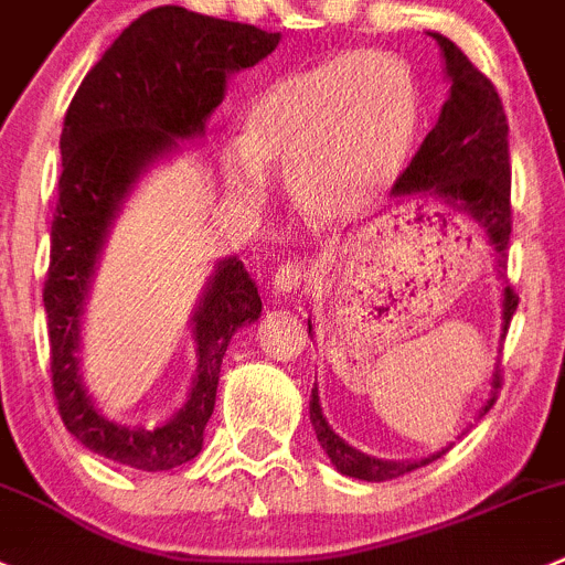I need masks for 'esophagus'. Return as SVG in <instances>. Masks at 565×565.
Wrapping results in <instances>:
<instances>
[{
  "label": "esophagus",
  "mask_w": 565,
  "mask_h": 565,
  "mask_svg": "<svg viewBox=\"0 0 565 565\" xmlns=\"http://www.w3.org/2000/svg\"><path fill=\"white\" fill-rule=\"evenodd\" d=\"M305 277H308V271H305L302 263L288 260L271 274V286L277 288V291H282V294H291V291H297L299 286H302Z\"/></svg>",
  "instance_id": "obj_1"
}]
</instances>
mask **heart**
Returning a JSON list of instances; mask_svg holds the SVG:
<instances>
[{
    "label": "heart",
    "instance_id": "obj_1",
    "mask_svg": "<svg viewBox=\"0 0 565 565\" xmlns=\"http://www.w3.org/2000/svg\"><path fill=\"white\" fill-rule=\"evenodd\" d=\"M422 116V88L405 57L383 50L330 57L252 99L241 143L224 152V185L244 205H260L263 171H274L310 222H349L405 171Z\"/></svg>",
    "mask_w": 565,
    "mask_h": 565
}]
</instances>
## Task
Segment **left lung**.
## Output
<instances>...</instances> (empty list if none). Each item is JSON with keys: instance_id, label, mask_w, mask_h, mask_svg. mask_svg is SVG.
I'll use <instances>...</instances> for the list:
<instances>
[{"instance_id": "1", "label": "left lung", "mask_w": 565, "mask_h": 565, "mask_svg": "<svg viewBox=\"0 0 565 565\" xmlns=\"http://www.w3.org/2000/svg\"><path fill=\"white\" fill-rule=\"evenodd\" d=\"M444 52V72L449 77V99L440 107V116L433 130L424 138L422 149L411 160L399 180L391 188L396 202L405 199H433L447 205L449 211L463 213L486 233L488 244L497 252L499 274L504 271V252H508L510 227V152H508V116H504L502 99L491 79L449 41L447 35L429 32ZM502 338L508 332L510 319L519 308V297L513 288L502 294ZM313 324L308 321V332ZM499 369V366H497ZM493 388H499V374H493ZM497 391L491 399L480 407L486 416L493 407ZM310 422H313L316 438L327 458L332 460L341 475L354 480L383 482L394 477L416 471L422 466L438 460L440 452L422 460H380L372 455L349 447L347 440L327 424L321 413L319 388L310 394Z\"/></svg>"}]
</instances>
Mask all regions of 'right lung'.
Segmentation results:
<instances>
[{"label": "right lung", "instance_id": "add662e5", "mask_svg": "<svg viewBox=\"0 0 565 565\" xmlns=\"http://www.w3.org/2000/svg\"><path fill=\"white\" fill-rule=\"evenodd\" d=\"M279 32L166 4L132 21L85 74L63 118V174L44 282L52 388L68 433L90 452L141 471H169L199 455L213 416L230 338L260 316L244 263L227 257L193 310L196 374L188 402L160 427H125L94 405L79 374V316L102 246L138 177L196 138L222 105L230 74L271 55Z\"/></svg>", "mask_w": 565, "mask_h": 565}]
</instances>
